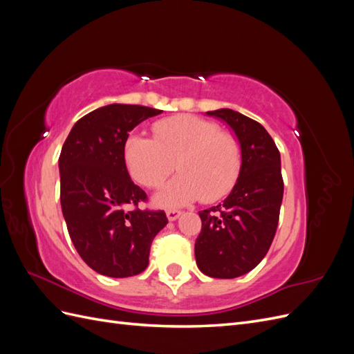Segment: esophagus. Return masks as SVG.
<instances>
[{"instance_id":"1","label":"esophagus","mask_w":354,"mask_h":354,"mask_svg":"<svg viewBox=\"0 0 354 354\" xmlns=\"http://www.w3.org/2000/svg\"><path fill=\"white\" fill-rule=\"evenodd\" d=\"M180 216H181V211H178V209H168L167 211V218L169 221H176Z\"/></svg>"}]
</instances>
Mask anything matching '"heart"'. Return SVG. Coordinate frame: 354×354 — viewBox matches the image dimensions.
<instances>
[{"instance_id": "1", "label": "heart", "mask_w": 354, "mask_h": 354, "mask_svg": "<svg viewBox=\"0 0 354 354\" xmlns=\"http://www.w3.org/2000/svg\"><path fill=\"white\" fill-rule=\"evenodd\" d=\"M124 162L130 176L146 187H156L171 174L178 176L160 189L153 202L164 208L185 207L203 199L218 201L238 181L242 153L236 138L217 124L194 115L158 121L153 138L130 134L124 143Z\"/></svg>"}]
</instances>
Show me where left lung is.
<instances>
[{
	"instance_id": "1",
	"label": "left lung",
	"mask_w": 354,
	"mask_h": 354,
	"mask_svg": "<svg viewBox=\"0 0 354 354\" xmlns=\"http://www.w3.org/2000/svg\"><path fill=\"white\" fill-rule=\"evenodd\" d=\"M236 136L242 165L229 196L199 211L202 230L195 242L199 270L217 279L251 272L273 242L283 198L281 153L266 128L232 109L207 112Z\"/></svg>"
}]
</instances>
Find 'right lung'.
Returning a JSON list of instances; mask_svg holds the SVG:
<instances>
[{"instance_id": "obj_1", "label": "right lung", "mask_w": 354, "mask_h": 354, "mask_svg": "<svg viewBox=\"0 0 354 354\" xmlns=\"http://www.w3.org/2000/svg\"><path fill=\"white\" fill-rule=\"evenodd\" d=\"M162 111L113 103L72 127L59 158L60 203L81 259L109 277L142 273L153 238L167 226L164 211H142L145 190L124 162V143L134 127Z\"/></svg>"}]
</instances>
